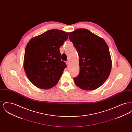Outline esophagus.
<instances>
[{
	"label": "esophagus",
	"mask_w": 132,
	"mask_h": 132,
	"mask_svg": "<svg viewBox=\"0 0 132 132\" xmlns=\"http://www.w3.org/2000/svg\"><path fill=\"white\" fill-rule=\"evenodd\" d=\"M66 65H67V67H69V62L68 61H66Z\"/></svg>",
	"instance_id": "obj_1"
}]
</instances>
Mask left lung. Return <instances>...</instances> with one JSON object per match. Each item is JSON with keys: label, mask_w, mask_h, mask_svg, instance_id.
Returning a JSON list of instances; mask_svg holds the SVG:
<instances>
[{"label": "left lung", "mask_w": 132, "mask_h": 132, "mask_svg": "<svg viewBox=\"0 0 132 132\" xmlns=\"http://www.w3.org/2000/svg\"><path fill=\"white\" fill-rule=\"evenodd\" d=\"M69 38L79 57L80 73L73 78L76 86L86 90L100 87L109 77L112 67L106 43L86 29L70 32Z\"/></svg>", "instance_id": "obj_1"}]
</instances>
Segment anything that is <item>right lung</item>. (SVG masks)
Instances as JSON below:
<instances>
[{"label":"right lung","instance_id":"right-lung-1","mask_svg":"<svg viewBox=\"0 0 132 132\" xmlns=\"http://www.w3.org/2000/svg\"><path fill=\"white\" fill-rule=\"evenodd\" d=\"M69 32L50 30L32 38L26 47L24 68L31 83L41 89L56 85L64 69L59 48L68 38Z\"/></svg>","mask_w":132,"mask_h":132}]
</instances>
